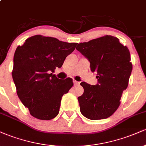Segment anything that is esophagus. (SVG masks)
<instances>
[{
	"label": "esophagus",
	"mask_w": 146,
	"mask_h": 146,
	"mask_svg": "<svg viewBox=\"0 0 146 146\" xmlns=\"http://www.w3.org/2000/svg\"><path fill=\"white\" fill-rule=\"evenodd\" d=\"M80 82H77L75 81V80H73V84H74V85H79L80 84Z\"/></svg>",
	"instance_id": "obj_1"
}]
</instances>
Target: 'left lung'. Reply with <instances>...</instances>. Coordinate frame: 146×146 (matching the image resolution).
<instances>
[{
  "mask_svg": "<svg viewBox=\"0 0 146 146\" xmlns=\"http://www.w3.org/2000/svg\"><path fill=\"white\" fill-rule=\"evenodd\" d=\"M76 49L88 60L98 79L94 86L80 83L84 88L83 95L78 98L80 112L91 120L108 118L119 106L122 93L128 87L132 70L130 51L111 36L80 43Z\"/></svg>",
  "mask_w": 146,
  "mask_h": 146,
  "instance_id": "left-lung-1",
  "label": "left lung"
}]
</instances>
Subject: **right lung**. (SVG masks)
Instances as JSON below:
<instances>
[{
    "instance_id": "right-lung-1",
    "label": "right lung",
    "mask_w": 146,
    "mask_h": 146,
    "mask_svg": "<svg viewBox=\"0 0 146 146\" xmlns=\"http://www.w3.org/2000/svg\"><path fill=\"white\" fill-rule=\"evenodd\" d=\"M77 44L36 35L16 48L13 80L18 98L33 117L50 120L58 115L62 97L73 83L71 78L62 81L52 73L62 66Z\"/></svg>"
}]
</instances>
